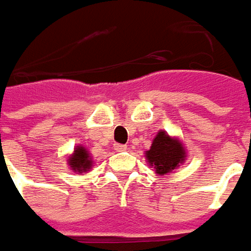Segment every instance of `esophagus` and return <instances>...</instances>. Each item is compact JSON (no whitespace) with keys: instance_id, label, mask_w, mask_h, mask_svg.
Masks as SVG:
<instances>
[{"instance_id":"esophagus-1","label":"esophagus","mask_w":251,"mask_h":251,"mask_svg":"<svg viewBox=\"0 0 251 251\" xmlns=\"http://www.w3.org/2000/svg\"><path fill=\"white\" fill-rule=\"evenodd\" d=\"M114 148H115L117 151H119V152H121V151H125V150H127V147H126V146H124V144H115V146H114Z\"/></svg>"}]
</instances>
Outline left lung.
Wrapping results in <instances>:
<instances>
[{"label":"left lung","mask_w":251,"mask_h":251,"mask_svg":"<svg viewBox=\"0 0 251 251\" xmlns=\"http://www.w3.org/2000/svg\"><path fill=\"white\" fill-rule=\"evenodd\" d=\"M185 150L181 141L170 137L165 130L158 132L152 140L151 148L146 151V158L155 173L165 176L177 169L185 161Z\"/></svg>","instance_id":"left-lung-1"}]
</instances>
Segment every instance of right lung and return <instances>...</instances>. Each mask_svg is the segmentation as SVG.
Instances as JSON below:
<instances>
[{
  "instance_id": "obj_1",
  "label": "right lung",
  "mask_w": 251,
  "mask_h": 251,
  "mask_svg": "<svg viewBox=\"0 0 251 251\" xmlns=\"http://www.w3.org/2000/svg\"><path fill=\"white\" fill-rule=\"evenodd\" d=\"M92 163H93V161L90 158V154L86 151V148L82 147V146H78L74 150L73 155L68 158V165H70L71 170L78 172V173L88 172L92 168Z\"/></svg>"
}]
</instances>
